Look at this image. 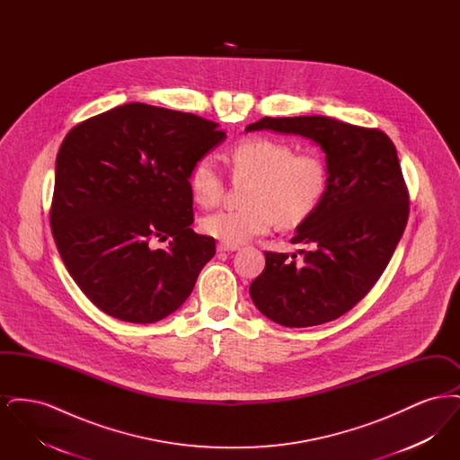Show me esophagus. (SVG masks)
Returning a JSON list of instances; mask_svg holds the SVG:
<instances>
[{
    "label": "esophagus",
    "instance_id": "obj_1",
    "mask_svg": "<svg viewBox=\"0 0 460 460\" xmlns=\"http://www.w3.org/2000/svg\"><path fill=\"white\" fill-rule=\"evenodd\" d=\"M238 248H240L238 244H231V243H224V241H220L219 244H217L219 252H236Z\"/></svg>",
    "mask_w": 460,
    "mask_h": 460
}]
</instances>
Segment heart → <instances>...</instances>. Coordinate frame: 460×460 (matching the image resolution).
Masks as SVG:
<instances>
[{
    "label": "heart",
    "mask_w": 460,
    "mask_h": 460,
    "mask_svg": "<svg viewBox=\"0 0 460 460\" xmlns=\"http://www.w3.org/2000/svg\"><path fill=\"white\" fill-rule=\"evenodd\" d=\"M234 179H250L240 208L214 212L201 219L205 234L240 244L281 227L304 224L323 203L329 186L328 160L319 152H296L283 139L253 136L238 141L227 155ZM191 197L199 207L220 199L224 177L212 155L199 156L190 172Z\"/></svg>",
    "instance_id": "heart-1"
}]
</instances>
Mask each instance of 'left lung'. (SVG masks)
I'll return each mask as SVG.
<instances>
[{"mask_svg": "<svg viewBox=\"0 0 460 460\" xmlns=\"http://www.w3.org/2000/svg\"><path fill=\"white\" fill-rule=\"evenodd\" d=\"M272 129L310 137L326 154L329 186L319 208L296 227V255L265 252L250 285L255 306L286 328L334 321L377 283L409 219V190L394 141L376 128L323 115L263 117L246 131Z\"/></svg>", "mask_w": 460, "mask_h": 460, "instance_id": "8db88e82", "label": "left lung"}]
</instances>
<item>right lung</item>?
Returning <instances> with one entry per match:
<instances>
[{"label": "right lung", "instance_id": "1", "mask_svg": "<svg viewBox=\"0 0 460 460\" xmlns=\"http://www.w3.org/2000/svg\"><path fill=\"white\" fill-rule=\"evenodd\" d=\"M219 124L126 103L72 128L57 155L49 224L68 274L115 319L150 324L191 295L216 240L197 234L190 172ZM170 240L155 249V240Z\"/></svg>", "mask_w": 460, "mask_h": 460}]
</instances>
